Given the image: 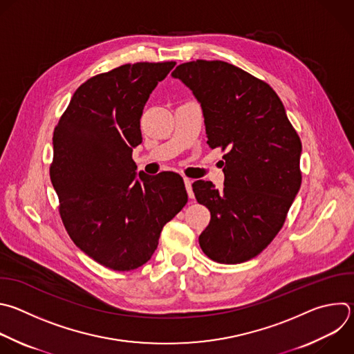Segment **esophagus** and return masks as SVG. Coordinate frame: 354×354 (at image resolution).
Wrapping results in <instances>:
<instances>
[{
    "label": "esophagus",
    "mask_w": 354,
    "mask_h": 354,
    "mask_svg": "<svg viewBox=\"0 0 354 354\" xmlns=\"http://www.w3.org/2000/svg\"><path fill=\"white\" fill-rule=\"evenodd\" d=\"M185 180V186H186V190H187V194H189V197L190 198H194V193H193V190H192V179H189V178H185L183 179Z\"/></svg>",
    "instance_id": "esophagus-1"
}]
</instances>
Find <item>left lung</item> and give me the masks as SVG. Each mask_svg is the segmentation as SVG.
Here are the masks:
<instances>
[{
  "label": "left lung",
  "mask_w": 354,
  "mask_h": 354,
  "mask_svg": "<svg viewBox=\"0 0 354 354\" xmlns=\"http://www.w3.org/2000/svg\"><path fill=\"white\" fill-rule=\"evenodd\" d=\"M198 101L211 149L223 156V189L197 180L193 192L211 219L198 243L221 264L259 256L281 230L301 185V142L278 94L223 61L197 59L172 72Z\"/></svg>",
  "instance_id": "obj_1"
}]
</instances>
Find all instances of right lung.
<instances>
[{"label": "right lung", "mask_w": 354, "mask_h": 354, "mask_svg": "<svg viewBox=\"0 0 354 354\" xmlns=\"http://www.w3.org/2000/svg\"><path fill=\"white\" fill-rule=\"evenodd\" d=\"M176 62H138L84 82L54 131L50 168L73 243L113 271L146 264L164 225L187 203L180 175L136 172L143 108Z\"/></svg>", "instance_id": "obj_1"}]
</instances>
